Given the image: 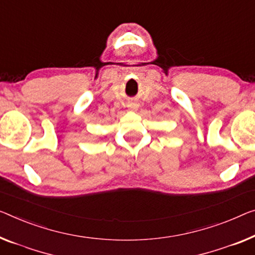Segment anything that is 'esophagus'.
I'll list each match as a JSON object with an SVG mask.
<instances>
[{
	"label": "esophagus",
	"instance_id": "1",
	"mask_svg": "<svg viewBox=\"0 0 255 255\" xmlns=\"http://www.w3.org/2000/svg\"><path fill=\"white\" fill-rule=\"evenodd\" d=\"M128 108H129V109H131V110H136V109L138 108V105H137V104H135V103H130V104L128 105Z\"/></svg>",
	"mask_w": 255,
	"mask_h": 255
}]
</instances>
